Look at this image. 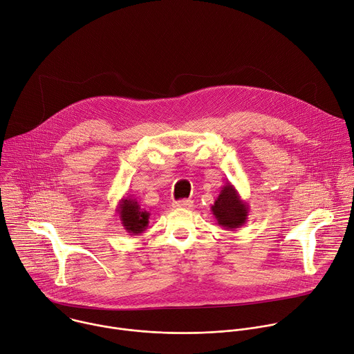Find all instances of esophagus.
<instances>
[{"mask_svg": "<svg viewBox=\"0 0 354 354\" xmlns=\"http://www.w3.org/2000/svg\"><path fill=\"white\" fill-rule=\"evenodd\" d=\"M174 207H191L192 206V201L191 199H181V201H176L173 203Z\"/></svg>", "mask_w": 354, "mask_h": 354, "instance_id": "34e87169", "label": "esophagus"}]
</instances>
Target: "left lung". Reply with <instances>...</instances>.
<instances>
[{
    "label": "left lung",
    "instance_id": "8db88e82",
    "mask_svg": "<svg viewBox=\"0 0 354 354\" xmlns=\"http://www.w3.org/2000/svg\"><path fill=\"white\" fill-rule=\"evenodd\" d=\"M210 210L219 226L226 230H234L241 227L248 219L250 206L244 199H241L234 185L232 183H226L214 205L210 206Z\"/></svg>",
    "mask_w": 354,
    "mask_h": 354
}]
</instances>
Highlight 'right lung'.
<instances>
[{
    "label": "right lung",
    "instance_id": "right-lung-1",
    "mask_svg": "<svg viewBox=\"0 0 354 354\" xmlns=\"http://www.w3.org/2000/svg\"><path fill=\"white\" fill-rule=\"evenodd\" d=\"M117 214L122 227L129 236H139L148 229L151 214L140 207L139 202L132 196H122L117 206Z\"/></svg>",
    "mask_w": 354,
    "mask_h": 354
}]
</instances>
